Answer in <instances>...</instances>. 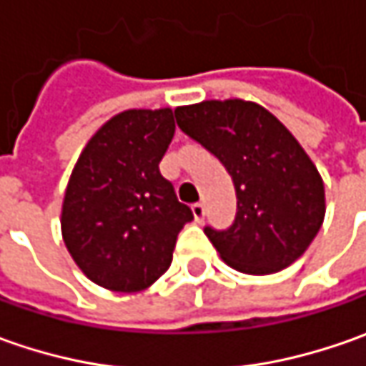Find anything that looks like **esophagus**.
I'll return each instance as SVG.
<instances>
[{"label": "esophagus", "instance_id": "obj_1", "mask_svg": "<svg viewBox=\"0 0 366 366\" xmlns=\"http://www.w3.org/2000/svg\"><path fill=\"white\" fill-rule=\"evenodd\" d=\"M191 214H193V219H195V222H204V218H205L204 204L191 205Z\"/></svg>", "mask_w": 366, "mask_h": 366}]
</instances>
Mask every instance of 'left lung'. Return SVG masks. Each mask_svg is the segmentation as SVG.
Instances as JSON below:
<instances>
[{"label": "left lung", "mask_w": 366, "mask_h": 366, "mask_svg": "<svg viewBox=\"0 0 366 366\" xmlns=\"http://www.w3.org/2000/svg\"><path fill=\"white\" fill-rule=\"evenodd\" d=\"M183 132L230 173L238 214L228 230L205 236L228 267L279 273L302 257L326 216L324 181L314 161L269 109L244 99H207L175 109Z\"/></svg>", "instance_id": "1"}]
</instances>
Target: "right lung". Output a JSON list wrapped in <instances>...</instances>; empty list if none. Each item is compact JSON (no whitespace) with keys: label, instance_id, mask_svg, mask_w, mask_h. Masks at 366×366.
Wrapping results in <instances>:
<instances>
[{"label":"right lung","instance_id":"add662e5","mask_svg":"<svg viewBox=\"0 0 366 366\" xmlns=\"http://www.w3.org/2000/svg\"><path fill=\"white\" fill-rule=\"evenodd\" d=\"M175 136V112L126 109L81 150L61 209L69 254L109 291L150 287L173 260L177 236L193 219L159 162Z\"/></svg>","mask_w":366,"mask_h":366}]
</instances>
